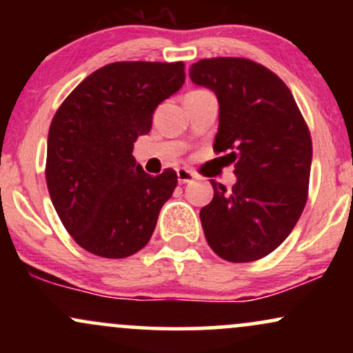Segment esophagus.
Segmentation results:
<instances>
[{"instance_id":"1","label":"esophagus","mask_w":353,"mask_h":353,"mask_svg":"<svg viewBox=\"0 0 353 353\" xmlns=\"http://www.w3.org/2000/svg\"><path fill=\"white\" fill-rule=\"evenodd\" d=\"M194 179H196V174L192 171H189V169L185 168L177 169V181H179L181 184H188V182H192Z\"/></svg>"}]
</instances>
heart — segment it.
I'll list each match as a JSON object with an SVG mask.
<instances>
[{
  "label": "heart",
  "instance_id": "1",
  "mask_svg": "<svg viewBox=\"0 0 353 353\" xmlns=\"http://www.w3.org/2000/svg\"><path fill=\"white\" fill-rule=\"evenodd\" d=\"M197 91H202V89H197Z\"/></svg>",
  "mask_w": 353,
  "mask_h": 353
}]
</instances>
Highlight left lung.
Here are the masks:
<instances>
[{
  "mask_svg": "<svg viewBox=\"0 0 353 353\" xmlns=\"http://www.w3.org/2000/svg\"><path fill=\"white\" fill-rule=\"evenodd\" d=\"M190 79L219 99L214 151L228 152L237 182H212L201 209L210 249L229 262H252L285 241L309 197L312 137L292 92L275 72L247 58H209Z\"/></svg>",
  "mask_w": 353,
  "mask_h": 353,
  "instance_id": "1",
  "label": "left lung"
}]
</instances>
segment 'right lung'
Listing matches in <instances>:
<instances>
[{
	"mask_svg": "<svg viewBox=\"0 0 353 353\" xmlns=\"http://www.w3.org/2000/svg\"><path fill=\"white\" fill-rule=\"evenodd\" d=\"M184 78L182 61H117L79 83L52 117L48 190L63 225L88 252L124 259L151 239L177 174L144 172L132 148Z\"/></svg>",
	"mask_w": 353,
	"mask_h": 353,
	"instance_id": "add662e5",
	"label": "right lung"
}]
</instances>
